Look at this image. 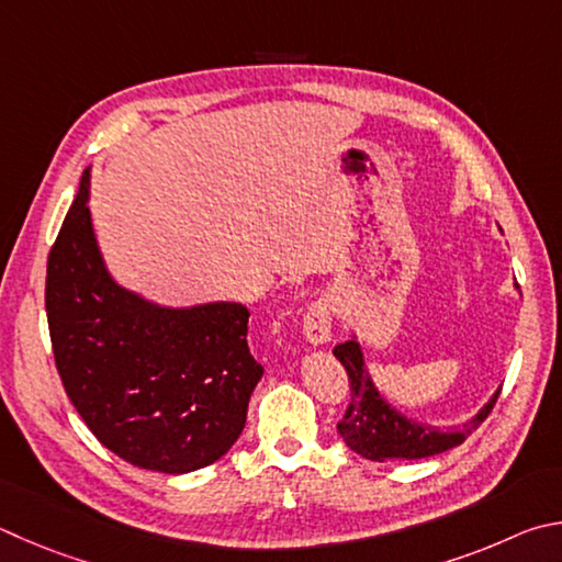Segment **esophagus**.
Listing matches in <instances>:
<instances>
[{"label": "esophagus", "mask_w": 562, "mask_h": 562, "mask_svg": "<svg viewBox=\"0 0 562 562\" xmlns=\"http://www.w3.org/2000/svg\"><path fill=\"white\" fill-rule=\"evenodd\" d=\"M304 336L310 344H326L331 339V310L324 300L312 302L304 314Z\"/></svg>", "instance_id": "obj_1"}]
</instances>
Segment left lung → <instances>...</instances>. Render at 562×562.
<instances>
[{
    "label": "left lung",
    "instance_id": "left-lung-1",
    "mask_svg": "<svg viewBox=\"0 0 562 562\" xmlns=\"http://www.w3.org/2000/svg\"><path fill=\"white\" fill-rule=\"evenodd\" d=\"M334 356L346 369L351 387V403L346 407L339 425H336V430H339L344 442L356 454L373 459V462H385V459H423L452 450V447L462 445L486 420L488 413L494 411L498 393H502L496 391L492 401L484 405V411H479V415L462 427L435 430V427L407 420V417L395 413L383 401L379 391L373 387L369 373H366L359 344H336Z\"/></svg>",
    "mask_w": 562,
    "mask_h": 562
}]
</instances>
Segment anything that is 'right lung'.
Instances as JSON below:
<instances>
[{
    "label": "right lung",
    "instance_id": "add662e5",
    "mask_svg": "<svg viewBox=\"0 0 562 562\" xmlns=\"http://www.w3.org/2000/svg\"><path fill=\"white\" fill-rule=\"evenodd\" d=\"M80 177L46 265L50 349L70 403L125 462L187 474L226 454L246 427L262 366L243 304L161 310L103 268Z\"/></svg>",
    "mask_w": 562,
    "mask_h": 562
}]
</instances>
